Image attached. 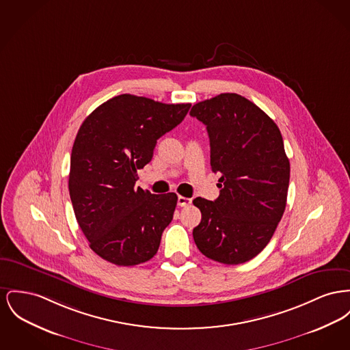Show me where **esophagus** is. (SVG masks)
I'll use <instances>...</instances> for the list:
<instances>
[{
    "label": "esophagus",
    "instance_id": "1",
    "mask_svg": "<svg viewBox=\"0 0 350 350\" xmlns=\"http://www.w3.org/2000/svg\"><path fill=\"white\" fill-rule=\"evenodd\" d=\"M177 204L178 206H189L191 204V200L190 198H186V197H183V196H178V200H177Z\"/></svg>",
    "mask_w": 350,
    "mask_h": 350
}]
</instances>
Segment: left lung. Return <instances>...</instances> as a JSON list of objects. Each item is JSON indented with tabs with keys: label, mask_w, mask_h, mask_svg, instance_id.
I'll return each mask as SVG.
<instances>
[{
	"label": "left lung",
	"mask_w": 350,
	"mask_h": 350,
	"mask_svg": "<svg viewBox=\"0 0 350 350\" xmlns=\"http://www.w3.org/2000/svg\"><path fill=\"white\" fill-rule=\"evenodd\" d=\"M190 115L205 124L210 165L221 173L219 197L193 204L202 213L193 238L215 262L241 265L271 241L287 204L288 160L278 125L238 94H221L194 104Z\"/></svg>",
	"instance_id": "obj_1"
}]
</instances>
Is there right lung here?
<instances>
[{
	"label": "right lung",
	"instance_id": "1",
	"mask_svg": "<svg viewBox=\"0 0 350 350\" xmlns=\"http://www.w3.org/2000/svg\"><path fill=\"white\" fill-rule=\"evenodd\" d=\"M189 108L123 94L99 105L81 125L71 152L70 198L91 250L104 260L129 267L156 255L177 194L135 187L137 170Z\"/></svg>",
	"mask_w": 350,
	"mask_h": 350
}]
</instances>
